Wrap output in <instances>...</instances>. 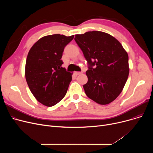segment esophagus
<instances>
[{
	"label": "esophagus",
	"instance_id": "1",
	"mask_svg": "<svg viewBox=\"0 0 153 153\" xmlns=\"http://www.w3.org/2000/svg\"><path fill=\"white\" fill-rule=\"evenodd\" d=\"M75 74L76 75H80V74H82V72H75Z\"/></svg>",
	"mask_w": 153,
	"mask_h": 153
}]
</instances>
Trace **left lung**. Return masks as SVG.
Listing matches in <instances>:
<instances>
[{
  "mask_svg": "<svg viewBox=\"0 0 153 153\" xmlns=\"http://www.w3.org/2000/svg\"><path fill=\"white\" fill-rule=\"evenodd\" d=\"M74 39L88 63V81L83 85L85 94L100 105L110 103L122 92L127 81V53L117 39L102 31L76 35Z\"/></svg>",
  "mask_w": 153,
  "mask_h": 153,
  "instance_id": "left-lung-1",
  "label": "left lung"
}]
</instances>
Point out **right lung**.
<instances>
[{
  "label": "right lung",
  "instance_id": "1",
  "mask_svg": "<svg viewBox=\"0 0 153 153\" xmlns=\"http://www.w3.org/2000/svg\"><path fill=\"white\" fill-rule=\"evenodd\" d=\"M55 34L39 39L31 48L25 65V77L36 99L52 107L65 96L72 74L62 67L64 48L74 38Z\"/></svg>",
  "mask_w": 153,
  "mask_h": 153
}]
</instances>
